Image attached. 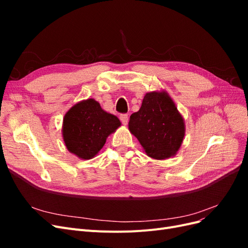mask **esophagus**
Masks as SVG:
<instances>
[{
  "label": "esophagus",
  "instance_id": "obj_1",
  "mask_svg": "<svg viewBox=\"0 0 248 248\" xmlns=\"http://www.w3.org/2000/svg\"><path fill=\"white\" fill-rule=\"evenodd\" d=\"M120 120H121L123 125H127V123H128V115H126V114L121 115L120 116Z\"/></svg>",
  "mask_w": 248,
  "mask_h": 248
}]
</instances>
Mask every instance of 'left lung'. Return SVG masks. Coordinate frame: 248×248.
I'll list each match as a JSON object with an SVG mask.
<instances>
[{
    "label": "left lung",
    "mask_w": 248,
    "mask_h": 248,
    "mask_svg": "<svg viewBox=\"0 0 248 248\" xmlns=\"http://www.w3.org/2000/svg\"><path fill=\"white\" fill-rule=\"evenodd\" d=\"M128 128L146 154L157 160L176 155L185 136L184 119L164 90L144 96L139 111L130 116Z\"/></svg>",
    "instance_id": "obj_1"
}]
</instances>
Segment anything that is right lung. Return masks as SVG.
<instances>
[{"instance_id": "add662e5", "label": "right lung", "mask_w": 248, "mask_h": 248, "mask_svg": "<svg viewBox=\"0 0 248 248\" xmlns=\"http://www.w3.org/2000/svg\"><path fill=\"white\" fill-rule=\"evenodd\" d=\"M121 126L120 120L101 108L93 98L81 100L66 112L62 136L67 150L78 158L95 157L107 139Z\"/></svg>"}]
</instances>
